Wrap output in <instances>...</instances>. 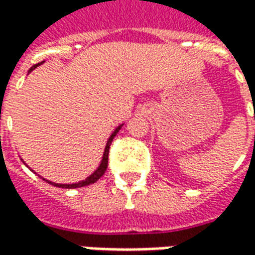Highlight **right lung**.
<instances>
[{"label": "right lung", "mask_w": 255, "mask_h": 255, "mask_svg": "<svg viewBox=\"0 0 255 255\" xmlns=\"http://www.w3.org/2000/svg\"><path fill=\"white\" fill-rule=\"evenodd\" d=\"M42 63L39 64H35L34 67L30 68V71L28 72H31L32 69H35L38 65H41ZM123 126V124H122ZM122 126H119V127L113 131V133L111 135V138L108 139V143H106L105 146V151H104V157H102V161H101L100 166L95 169L94 173H91L87 179H84V180H82V182H78V183H72V184H60V183H53L50 182V180H46V179H43V180H46L47 183H50L52 186H54V187H60V188H79V187H84V186H89V184H93V183H95L98 179H100L101 176H104V173H105L106 168H108V157H109V147H111L112 144V140L115 139V136H116V133L120 131V128H122Z\"/></svg>", "instance_id": "obj_1"}]
</instances>
